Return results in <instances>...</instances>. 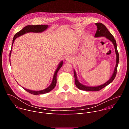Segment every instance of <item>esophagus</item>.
<instances>
[{"mask_svg": "<svg viewBox=\"0 0 129 129\" xmlns=\"http://www.w3.org/2000/svg\"><path fill=\"white\" fill-rule=\"evenodd\" d=\"M66 60L67 61H70V59H69V58H67L66 59Z\"/></svg>", "mask_w": 129, "mask_h": 129, "instance_id": "esophagus-1", "label": "esophagus"}]
</instances>
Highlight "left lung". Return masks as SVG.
I'll use <instances>...</instances> for the list:
<instances>
[{
	"instance_id": "1",
	"label": "left lung",
	"mask_w": 129,
	"mask_h": 129,
	"mask_svg": "<svg viewBox=\"0 0 129 129\" xmlns=\"http://www.w3.org/2000/svg\"><path fill=\"white\" fill-rule=\"evenodd\" d=\"M95 25L97 26L98 29L96 30V33L95 35V37H105L107 39L110 40L114 44L116 54V64L114 69V71L113 72V74L111 78H110V79L107 81L106 83L104 84H103L102 85L97 86V87H88L84 86L78 81L77 78V75L75 71L74 70V76H75V84L76 86L80 90H85V91H99L104 88L105 87L107 86L108 85H109L110 83H111L115 79L116 75V73H117V66L119 62V53L117 49V45H116V42L115 40L114 39V37L113 35L111 34L108 29L107 28V27L104 25L103 23H95Z\"/></svg>"
}]
</instances>
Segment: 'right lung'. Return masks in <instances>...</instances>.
<instances>
[{
    "mask_svg": "<svg viewBox=\"0 0 129 129\" xmlns=\"http://www.w3.org/2000/svg\"><path fill=\"white\" fill-rule=\"evenodd\" d=\"M48 27V25H27L25 27H24L21 30H20L19 31H18V33H17L13 38V43H12V45H13V43L14 41V40H15V39L18 37H19L21 35H22L24 34H25L26 33H28V32H34V33H39V32H42L43 31H44V30H45ZM11 50H12V48H11V50L10 51V57L11 56ZM63 65V62H61L57 69V70L55 71V73L53 76V80H52V82L51 84V85L46 89L43 90H41V91H32V90H30L28 89H26L24 88H23L24 90H25L26 91H27L28 92L34 94V95H39V94H44V93H46L47 92H49V91H50L51 90H52L56 85V83H57V73L59 71V70L60 69V68L62 67Z\"/></svg>",
    "mask_w": 129,
    "mask_h": 129,
    "instance_id": "obj_1",
    "label": "right lung"
}]
</instances>
